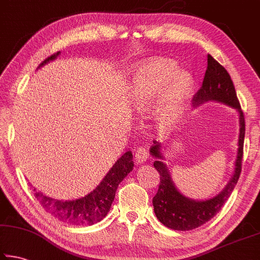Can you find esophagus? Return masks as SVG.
<instances>
[{"instance_id": "esophagus-1", "label": "esophagus", "mask_w": 260, "mask_h": 260, "mask_svg": "<svg viewBox=\"0 0 260 260\" xmlns=\"http://www.w3.org/2000/svg\"><path fill=\"white\" fill-rule=\"evenodd\" d=\"M148 157H149V152H148V150H147L146 148L140 147V148L136 149V151H135L136 161H138V162H143V161H146L148 159Z\"/></svg>"}]
</instances>
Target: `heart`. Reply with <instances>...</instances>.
Instances as JSON below:
<instances>
[{"instance_id":"obj_1","label":"heart","mask_w":260,"mask_h":260,"mask_svg":"<svg viewBox=\"0 0 260 260\" xmlns=\"http://www.w3.org/2000/svg\"><path fill=\"white\" fill-rule=\"evenodd\" d=\"M191 88L190 77L177 71L173 61L156 58L136 70L129 95L134 109L140 113L150 111L159 97L156 110L157 120L161 127L167 128L182 116Z\"/></svg>"}]
</instances>
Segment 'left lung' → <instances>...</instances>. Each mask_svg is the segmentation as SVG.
Wrapping results in <instances>:
<instances>
[{
    "instance_id": "left-lung-1",
    "label": "left lung",
    "mask_w": 260,
    "mask_h": 260,
    "mask_svg": "<svg viewBox=\"0 0 260 260\" xmlns=\"http://www.w3.org/2000/svg\"><path fill=\"white\" fill-rule=\"evenodd\" d=\"M192 101L195 108L205 102L214 101V102L226 104L239 112V148H237L234 174L227 186L212 199L199 201L189 199L178 190L171 178L169 169L162 161V159H165L161 152L162 146L159 142H153V146L150 148V153L156 158L153 166L160 175L158 191L152 199L153 211L157 219L162 225L171 230L182 232L191 231L208 222L221 210L225 202L231 196L241 174L245 134L244 116L237 100L235 87L233 85L231 76L226 69L220 65L211 55H208V68H206L203 83H202L201 89L193 96Z\"/></svg>"
}]
</instances>
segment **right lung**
Instances as JSON below:
<instances>
[{
    "label": "right lung",
    "mask_w": 260,
    "mask_h": 260,
    "mask_svg": "<svg viewBox=\"0 0 260 260\" xmlns=\"http://www.w3.org/2000/svg\"><path fill=\"white\" fill-rule=\"evenodd\" d=\"M59 54L60 51L48 57L40 64L39 69L50 60L56 59ZM133 153L126 151L111 167L99 186L86 196L72 201H59L46 196L45 193L33 188L34 196L47 212L51 213L60 221L76 226H91L101 221L108 214L118 186L133 170Z\"/></svg>",
    "instance_id": "add662e5"
}]
</instances>
